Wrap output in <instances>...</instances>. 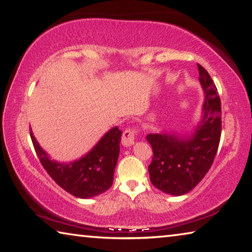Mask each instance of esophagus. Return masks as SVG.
<instances>
[{"mask_svg": "<svg viewBox=\"0 0 252 252\" xmlns=\"http://www.w3.org/2000/svg\"><path fill=\"white\" fill-rule=\"evenodd\" d=\"M136 136V131L133 127H127V129L125 130L122 134V144L125 147H130L134 143Z\"/></svg>", "mask_w": 252, "mask_h": 252, "instance_id": "1", "label": "esophagus"}]
</instances>
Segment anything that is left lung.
<instances>
[{
	"mask_svg": "<svg viewBox=\"0 0 252 252\" xmlns=\"http://www.w3.org/2000/svg\"><path fill=\"white\" fill-rule=\"evenodd\" d=\"M199 81L206 93L203 117L189 139L171 134L149 133L152 147L149 165L150 180L162 192L182 195L189 192L208 173L218 151L221 136V101L210 74L198 64Z\"/></svg>",
	"mask_w": 252,
	"mask_h": 252,
	"instance_id": "1",
	"label": "left lung"
}]
</instances>
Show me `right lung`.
<instances>
[{"instance_id":"obj_1","label":"right lung","mask_w":252,"mask_h":252,"mask_svg":"<svg viewBox=\"0 0 252 252\" xmlns=\"http://www.w3.org/2000/svg\"><path fill=\"white\" fill-rule=\"evenodd\" d=\"M121 134L118 126L113 127L82 159L62 164L50 160L30 131L34 150L49 176L66 192L83 199L103 193L112 186Z\"/></svg>"}]
</instances>
